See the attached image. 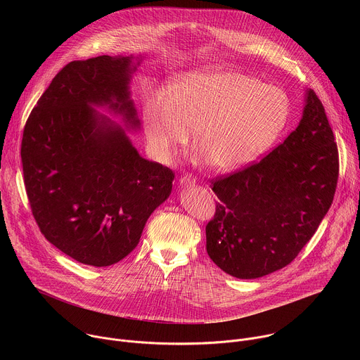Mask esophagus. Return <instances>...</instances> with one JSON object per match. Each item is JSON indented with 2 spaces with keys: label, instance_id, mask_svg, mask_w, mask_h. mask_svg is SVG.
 Returning a JSON list of instances; mask_svg holds the SVG:
<instances>
[{
  "label": "esophagus",
  "instance_id": "obj_1",
  "mask_svg": "<svg viewBox=\"0 0 360 360\" xmlns=\"http://www.w3.org/2000/svg\"><path fill=\"white\" fill-rule=\"evenodd\" d=\"M179 185L181 186H192V185H195V179L191 175H184L179 178Z\"/></svg>",
  "mask_w": 360,
  "mask_h": 360
}]
</instances>
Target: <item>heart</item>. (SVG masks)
<instances>
[{"mask_svg":"<svg viewBox=\"0 0 360 360\" xmlns=\"http://www.w3.org/2000/svg\"><path fill=\"white\" fill-rule=\"evenodd\" d=\"M289 98L279 86L233 70L181 75L171 92L150 96L143 125L152 148L169 160L178 146L195 145L218 171L248 165L281 135L289 120Z\"/></svg>","mask_w":360,"mask_h":360,"instance_id":"1","label":"heart"}]
</instances>
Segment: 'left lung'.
I'll use <instances>...</instances> for the list:
<instances>
[{
	"mask_svg": "<svg viewBox=\"0 0 360 360\" xmlns=\"http://www.w3.org/2000/svg\"><path fill=\"white\" fill-rule=\"evenodd\" d=\"M339 176L333 131L321 99L304 95L297 128L256 164L212 182L217 212L207 252L224 272L255 279L289 265L328 214Z\"/></svg>",
	"mask_w": 360,
	"mask_h": 360,
	"instance_id": "1",
	"label": "left lung"
}]
</instances>
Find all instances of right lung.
I'll use <instances>...</instances> for the list:
<instances>
[{
  "mask_svg": "<svg viewBox=\"0 0 360 360\" xmlns=\"http://www.w3.org/2000/svg\"><path fill=\"white\" fill-rule=\"evenodd\" d=\"M72 61L51 81L24 127V184L39 231L72 259L110 266L138 245L175 174L139 155L125 129L96 108L139 120L129 82L142 57Z\"/></svg>",
  "mask_w": 360,
  "mask_h": 360,
  "instance_id": "1",
  "label": "right lung"
}]
</instances>
